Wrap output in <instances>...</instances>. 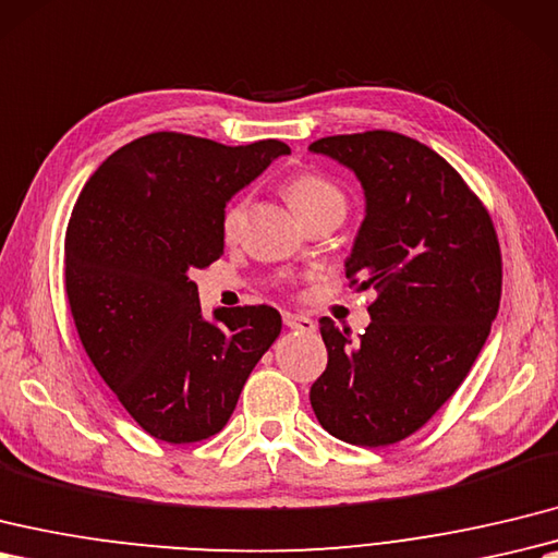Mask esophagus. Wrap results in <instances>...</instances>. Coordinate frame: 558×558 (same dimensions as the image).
Returning a JSON list of instances; mask_svg holds the SVG:
<instances>
[{
	"label": "esophagus",
	"instance_id": "1",
	"mask_svg": "<svg viewBox=\"0 0 558 558\" xmlns=\"http://www.w3.org/2000/svg\"><path fill=\"white\" fill-rule=\"evenodd\" d=\"M282 323L290 330H300V332H314L316 330V323L311 320L308 316H302V314H284Z\"/></svg>",
	"mask_w": 558,
	"mask_h": 558
}]
</instances>
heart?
Here are the masks:
<instances>
[{
  "mask_svg": "<svg viewBox=\"0 0 558 558\" xmlns=\"http://www.w3.org/2000/svg\"><path fill=\"white\" fill-rule=\"evenodd\" d=\"M284 194L292 204L294 214L302 218V223H311V220L323 216L344 218L347 214V197L338 183H332L330 178L320 173H300L294 175L288 185H284ZM247 214V199H238L230 204L223 214V235L232 240L238 235V230Z\"/></svg>",
  "mask_w": 558,
  "mask_h": 558,
  "instance_id": "1",
  "label": "heart"
}]
</instances>
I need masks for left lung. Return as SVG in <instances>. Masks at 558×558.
<instances>
[{
	"mask_svg": "<svg viewBox=\"0 0 558 558\" xmlns=\"http://www.w3.org/2000/svg\"><path fill=\"white\" fill-rule=\"evenodd\" d=\"M308 149L364 187L366 216L344 270L375 292L359 340L320 318L328 366L311 385V407L342 442L387 447L430 421L481 354L501 300L499 240L483 202L418 140L366 131Z\"/></svg>",
	"mask_w": 558,
	"mask_h": 558,
	"instance_id": "1",
	"label": "left lung"
}]
</instances>
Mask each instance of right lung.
I'll return each mask as SVG.
<instances>
[{"instance_id": "1", "label": "right lung", "mask_w": 558, "mask_h": 558, "mask_svg": "<svg viewBox=\"0 0 558 558\" xmlns=\"http://www.w3.org/2000/svg\"><path fill=\"white\" fill-rule=\"evenodd\" d=\"M290 154L280 140L226 147L151 133L89 175L66 228V296L85 352L142 430L190 445L223 430L280 335L270 306L202 316L194 268L223 254L232 194Z\"/></svg>"}]
</instances>
